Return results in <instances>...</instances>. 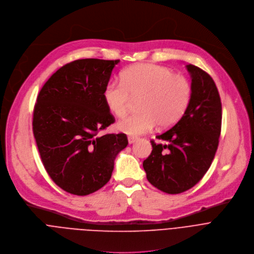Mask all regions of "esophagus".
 <instances>
[{
    "mask_svg": "<svg viewBox=\"0 0 254 254\" xmlns=\"http://www.w3.org/2000/svg\"><path fill=\"white\" fill-rule=\"evenodd\" d=\"M137 140H138L137 137H134V136H129V137H128V142H129V144H133V143H135Z\"/></svg>",
    "mask_w": 254,
    "mask_h": 254,
    "instance_id": "1",
    "label": "esophagus"
}]
</instances>
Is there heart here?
<instances>
[{"mask_svg": "<svg viewBox=\"0 0 254 254\" xmlns=\"http://www.w3.org/2000/svg\"><path fill=\"white\" fill-rule=\"evenodd\" d=\"M192 87L187 78L176 75L166 67L138 64L124 70L121 82L110 81L104 89L108 109L117 117H124L132 98H138V113L121 120L120 131L137 136L157 124L160 128L174 125L185 113L191 100Z\"/></svg>", "mask_w": 254, "mask_h": 254, "instance_id": "b5f03b06", "label": "heart"}]
</instances>
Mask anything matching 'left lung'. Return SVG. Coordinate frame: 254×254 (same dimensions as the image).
Here are the masks:
<instances>
[{
  "label": "left lung",
  "mask_w": 254,
  "mask_h": 254,
  "mask_svg": "<svg viewBox=\"0 0 254 254\" xmlns=\"http://www.w3.org/2000/svg\"><path fill=\"white\" fill-rule=\"evenodd\" d=\"M192 82L190 103L182 118L168 131L151 140L144 160L148 181L168 194L182 193L197 184L214 159L221 132L222 107L213 79L205 71L186 66Z\"/></svg>",
  "instance_id": "left-lung-1"
}]
</instances>
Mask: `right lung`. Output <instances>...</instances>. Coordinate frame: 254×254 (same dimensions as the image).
Masks as SVG:
<instances>
[{
    "instance_id": "add662e5",
    "label": "right lung",
    "mask_w": 254,
    "mask_h": 254,
    "mask_svg": "<svg viewBox=\"0 0 254 254\" xmlns=\"http://www.w3.org/2000/svg\"><path fill=\"white\" fill-rule=\"evenodd\" d=\"M120 60L81 59L66 64L41 89L33 114V133L43 165L60 188L84 196L111 178L127 136L100 133L115 119L104 89Z\"/></svg>"
}]
</instances>
